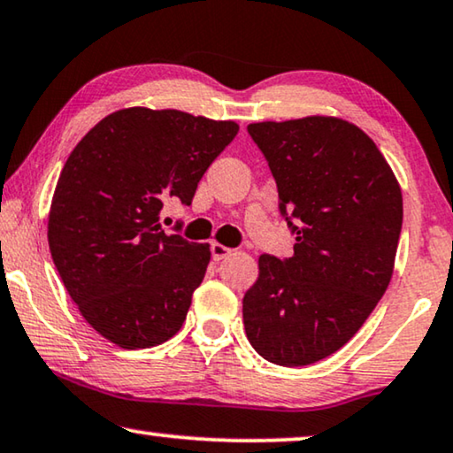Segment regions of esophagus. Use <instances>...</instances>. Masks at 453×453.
Listing matches in <instances>:
<instances>
[{"label": "esophagus", "mask_w": 453, "mask_h": 453, "mask_svg": "<svg viewBox=\"0 0 453 453\" xmlns=\"http://www.w3.org/2000/svg\"><path fill=\"white\" fill-rule=\"evenodd\" d=\"M229 254H232V248L219 244V242H213V244H211L213 260H224V258L229 257Z\"/></svg>", "instance_id": "34e87169"}]
</instances>
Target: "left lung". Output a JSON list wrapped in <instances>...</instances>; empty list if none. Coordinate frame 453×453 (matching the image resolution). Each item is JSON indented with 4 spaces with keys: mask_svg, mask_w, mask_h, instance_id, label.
Masks as SVG:
<instances>
[{
    "mask_svg": "<svg viewBox=\"0 0 453 453\" xmlns=\"http://www.w3.org/2000/svg\"><path fill=\"white\" fill-rule=\"evenodd\" d=\"M248 133L275 176L296 246L285 260L258 258L244 330L266 361L310 365L351 341L390 285L403 193L378 145L349 120L314 114Z\"/></svg>",
    "mask_w": 453,
    "mask_h": 453,
    "instance_id": "left-lung-1",
    "label": "left lung"
}]
</instances>
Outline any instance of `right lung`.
Wrapping results in <instances>:
<instances>
[{
    "instance_id": "1",
    "label": "right lung",
    "mask_w": 453,
    "mask_h": 453,
    "mask_svg": "<svg viewBox=\"0 0 453 453\" xmlns=\"http://www.w3.org/2000/svg\"><path fill=\"white\" fill-rule=\"evenodd\" d=\"M165 108L108 114L63 165L49 211V248L84 320L120 349L162 345L182 328L211 250L164 234L168 199L193 201L196 184L238 133Z\"/></svg>"
}]
</instances>
